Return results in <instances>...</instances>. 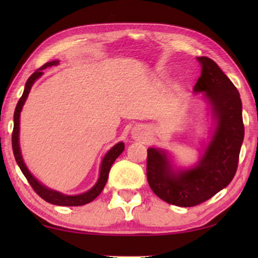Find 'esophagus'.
I'll return each mask as SVG.
<instances>
[{
  "label": "esophagus",
  "mask_w": 258,
  "mask_h": 258,
  "mask_svg": "<svg viewBox=\"0 0 258 258\" xmlns=\"http://www.w3.org/2000/svg\"><path fill=\"white\" fill-rule=\"evenodd\" d=\"M139 130H141V129H139Z\"/></svg>",
  "instance_id": "1"
}]
</instances>
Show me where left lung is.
<instances>
[{"label":"left lung","mask_w":258,"mask_h":258,"mask_svg":"<svg viewBox=\"0 0 258 258\" xmlns=\"http://www.w3.org/2000/svg\"><path fill=\"white\" fill-rule=\"evenodd\" d=\"M197 61L202 72L194 91L204 94L216 122L206 151L194 168L174 170L164 150L148 149L147 178L151 190L161 200L178 207L206 202L231 182L244 139L238 90L213 59L202 56Z\"/></svg>","instance_id":"1"}]
</instances>
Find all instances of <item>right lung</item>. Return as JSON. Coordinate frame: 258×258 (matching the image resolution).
I'll return each instance as SVG.
<instances>
[{"instance_id": "obj_1", "label": "right lung", "mask_w": 258, "mask_h": 258, "mask_svg": "<svg viewBox=\"0 0 258 258\" xmlns=\"http://www.w3.org/2000/svg\"><path fill=\"white\" fill-rule=\"evenodd\" d=\"M58 64V61H52L45 63L44 66H42L40 69H37L33 75H31L29 79H28L26 87H24V91L21 96L19 103H17L15 108V112H14V129H13V135H12V146H13V151L14 156H15V160L19 164L21 171L23 172V175L26 176L27 181L29 182L31 188L35 190V192L37 194L41 199L47 201L48 203L55 204V206H63V207H77V206H84V204L90 203L91 201H94L96 197L100 195L102 190H103L105 183L108 181V175L109 171H110V168L112 163H114L116 158H117L119 155L122 154V151L124 150V143L119 142L115 144L114 147L111 148L110 150L105 154L101 163V169H100V177H98V181L96 182L93 188L88 190L87 192L81 194V195H75V196H69L64 195V194L55 191V190H51L41 184L40 182L37 181L36 178L34 177L33 175L30 174V171L28 170V168L24 164L22 155H21V149H20V143H19V133H20V114L21 110H22V107L26 102L28 95H29V91L33 87L35 81L43 75V72L42 70L48 68V67L56 66Z\"/></svg>"}]
</instances>
